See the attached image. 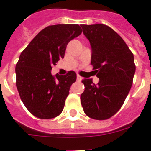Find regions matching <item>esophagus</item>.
<instances>
[{
  "mask_svg": "<svg viewBox=\"0 0 151 151\" xmlns=\"http://www.w3.org/2000/svg\"><path fill=\"white\" fill-rule=\"evenodd\" d=\"M81 80H82V78L80 75H77V81H81Z\"/></svg>",
  "mask_w": 151,
  "mask_h": 151,
  "instance_id": "1",
  "label": "esophagus"
}]
</instances>
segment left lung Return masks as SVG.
Masks as SVG:
<instances>
[{
	"instance_id": "obj_1",
	"label": "left lung",
	"mask_w": 151,
	"mask_h": 151,
	"mask_svg": "<svg viewBox=\"0 0 151 151\" xmlns=\"http://www.w3.org/2000/svg\"><path fill=\"white\" fill-rule=\"evenodd\" d=\"M92 48L91 64L97 73V85L84 79L81 103L85 114L106 120L122 107L131 89L136 72L134 56L124 40L104 24L81 25Z\"/></svg>"
}]
</instances>
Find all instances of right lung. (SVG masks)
<instances>
[{
    "label": "right lung",
    "instance_id": "right-lung-1",
    "mask_svg": "<svg viewBox=\"0 0 151 151\" xmlns=\"http://www.w3.org/2000/svg\"><path fill=\"white\" fill-rule=\"evenodd\" d=\"M78 24L48 26L37 34L22 51L15 66L16 87L21 100L35 117L59 116L77 74L52 76V66L65 55L67 44L81 34Z\"/></svg>",
    "mask_w": 151,
    "mask_h": 151
}]
</instances>
